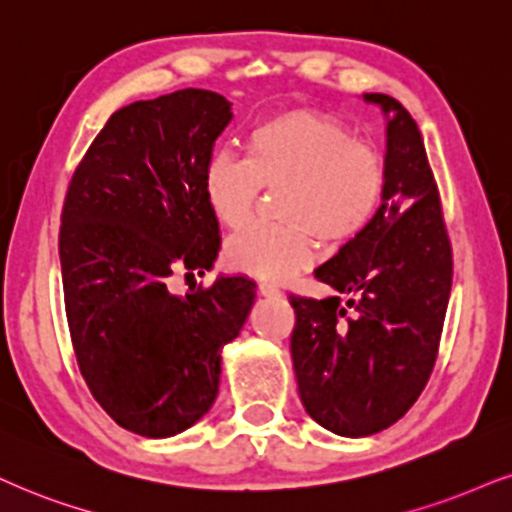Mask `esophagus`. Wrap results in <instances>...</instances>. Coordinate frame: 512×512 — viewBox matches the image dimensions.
I'll return each mask as SVG.
<instances>
[{
    "instance_id": "esophagus-1",
    "label": "esophagus",
    "mask_w": 512,
    "mask_h": 512,
    "mask_svg": "<svg viewBox=\"0 0 512 512\" xmlns=\"http://www.w3.org/2000/svg\"><path fill=\"white\" fill-rule=\"evenodd\" d=\"M258 294L268 296V299H270V296H280L282 292H280V289H277V287L268 285V282H261V285H258Z\"/></svg>"
}]
</instances>
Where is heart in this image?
I'll list each match as a JSON object with an SVG mask.
<instances>
[{"label":"heart","mask_w":512,"mask_h":512,"mask_svg":"<svg viewBox=\"0 0 512 512\" xmlns=\"http://www.w3.org/2000/svg\"><path fill=\"white\" fill-rule=\"evenodd\" d=\"M277 185L287 223H251L227 239L223 256L235 273L285 280L313 261L315 237L332 246L358 237L382 204L387 175L349 125L311 109L266 118L249 132L246 159L218 149L201 173L208 211L227 227L249 218L261 187Z\"/></svg>","instance_id":"heart-1"}]
</instances>
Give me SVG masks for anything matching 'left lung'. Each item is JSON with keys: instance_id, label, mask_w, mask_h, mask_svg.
Wrapping results in <instances>:
<instances>
[{"instance_id": "8db88e82", "label": "left lung", "mask_w": 512, "mask_h": 512, "mask_svg": "<svg viewBox=\"0 0 512 512\" xmlns=\"http://www.w3.org/2000/svg\"><path fill=\"white\" fill-rule=\"evenodd\" d=\"M363 99L387 118L382 204L361 235L315 268L337 294L289 296L301 403L339 437L387 430L418 401L437 361L453 280L449 235L418 123L389 94L368 92Z\"/></svg>"}]
</instances>
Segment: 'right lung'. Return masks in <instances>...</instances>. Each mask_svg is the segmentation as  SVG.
<instances>
[{
    "mask_svg": "<svg viewBox=\"0 0 512 512\" xmlns=\"http://www.w3.org/2000/svg\"><path fill=\"white\" fill-rule=\"evenodd\" d=\"M218 92L178 90L118 109L75 170L61 213L66 318L87 387L125 430L185 432L211 410L223 346L256 299L246 277L173 294L175 270H211L218 220L201 173L232 121Z\"/></svg>",
    "mask_w": 512,
    "mask_h": 512,
    "instance_id": "1",
    "label": "right lung"
}]
</instances>
